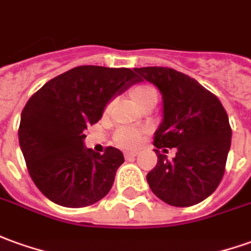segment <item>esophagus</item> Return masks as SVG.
<instances>
[{
	"mask_svg": "<svg viewBox=\"0 0 251 251\" xmlns=\"http://www.w3.org/2000/svg\"><path fill=\"white\" fill-rule=\"evenodd\" d=\"M136 155H138L136 151H126V153H124V157H126L127 160H128V158H134Z\"/></svg>",
	"mask_w": 251,
	"mask_h": 251,
	"instance_id": "34e87169",
	"label": "esophagus"
}]
</instances>
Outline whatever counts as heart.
<instances>
[{
	"label": "heart",
	"mask_w": 251,
	"mask_h": 251,
	"mask_svg": "<svg viewBox=\"0 0 251 251\" xmlns=\"http://www.w3.org/2000/svg\"><path fill=\"white\" fill-rule=\"evenodd\" d=\"M132 102L138 106H145L150 102H155L157 91L151 86H139L129 91ZM142 129L136 127H122L116 131L115 142L122 148H135L142 139Z\"/></svg>",
	"instance_id": "1"
}]
</instances>
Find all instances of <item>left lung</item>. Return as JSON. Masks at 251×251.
Instances as JSON below:
<instances>
[{
	"label": "left lung",
	"mask_w": 251,
	"mask_h": 251,
	"mask_svg": "<svg viewBox=\"0 0 251 251\" xmlns=\"http://www.w3.org/2000/svg\"><path fill=\"white\" fill-rule=\"evenodd\" d=\"M134 72L138 82L153 83L162 96L154 146L176 148L171 162L154 149L158 161L146 176L149 186L172 206L200 203L217 188L226 171L232 135L227 112L215 94L181 72L165 67Z\"/></svg>",
	"instance_id": "8db88e82"
}]
</instances>
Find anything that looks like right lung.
<instances>
[{
  "label": "right lung",
  "mask_w": 251,
  "mask_h": 251,
  "mask_svg": "<svg viewBox=\"0 0 251 251\" xmlns=\"http://www.w3.org/2000/svg\"><path fill=\"white\" fill-rule=\"evenodd\" d=\"M138 82L129 68L82 65L45 83L25 103L19 143L31 179L46 198L83 208L110 191L124 162L119 149L84 148V129L102 117L113 97Z\"/></svg>",
  "instance_id": "right-lung-1"
}]
</instances>
